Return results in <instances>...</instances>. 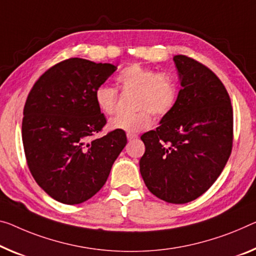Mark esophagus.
I'll list each match as a JSON object with an SVG mask.
<instances>
[{"mask_svg": "<svg viewBox=\"0 0 256 256\" xmlns=\"http://www.w3.org/2000/svg\"><path fill=\"white\" fill-rule=\"evenodd\" d=\"M127 138H128V140H136V138H138V135H137V134H134V132H128L127 134Z\"/></svg>", "mask_w": 256, "mask_h": 256, "instance_id": "obj_1", "label": "esophagus"}]
</instances>
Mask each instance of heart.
<instances>
[{"label":"heart","mask_w":256,"mask_h":256,"mask_svg":"<svg viewBox=\"0 0 256 256\" xmlns=\"http://www.w3.org/2000/svg\"><path fill=\"white\" fill-rule=\"evenodd\" d=\"M116 81L124 92H135L132 106L137 111L113 118L108 122L111 129L126 132L144 130L152 124L151 112L156 118H162L174 108L178 102V82L168 73L132 64L120 70ZM95 102L102 113L113 114L118 102L116 89L108 84L98 86Z\"/></svg>","instance_id":"1"}]
</instances>
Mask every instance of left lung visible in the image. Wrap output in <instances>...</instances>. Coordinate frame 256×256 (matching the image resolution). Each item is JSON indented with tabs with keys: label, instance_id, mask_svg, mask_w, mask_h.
Returning a JSON list of instances; mask_svg holds the SVG:
<instances>
[{
	"label": "left lung",
	"instance_id": "8db88e82",
	"mask_svg": "<svg viewBox=\"0 0 256 256\" xmlns=\"http://www.w3.org/2000/svg\"><path fill=\"white\" fill-rule=\"evenodd\" d=\"M180 90L156 130L143 134L140 175L151 194L186 204L210 188L232 150L234 112L226 87L202 62L174 57Z\"/></svg>",
	"mask_w": 256,
	"mask_h": 256
}]
</instances>
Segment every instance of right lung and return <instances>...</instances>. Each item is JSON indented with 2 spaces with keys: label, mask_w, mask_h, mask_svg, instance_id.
Instances as JSON below:
<instances>
[{
  "label": "right lung",
  "mask_w": 256,
  "mask_h": 256,
  "mask_svg": "<svg viewBox=\"0 0 256 256\" xmlns=\"http://www.w3.org/2000/svg\"><path fill=\"white\" fill-rule=\"evenodd\" d=\"M116 70L70 58L46 70L27 96L22 126L27 166L57 202L76 205L95 196L127 144L122 130L94 138L106 124L95 90Z\"/></svg>",
  "instance_id": "right-lung-1"
}]
</instances>
